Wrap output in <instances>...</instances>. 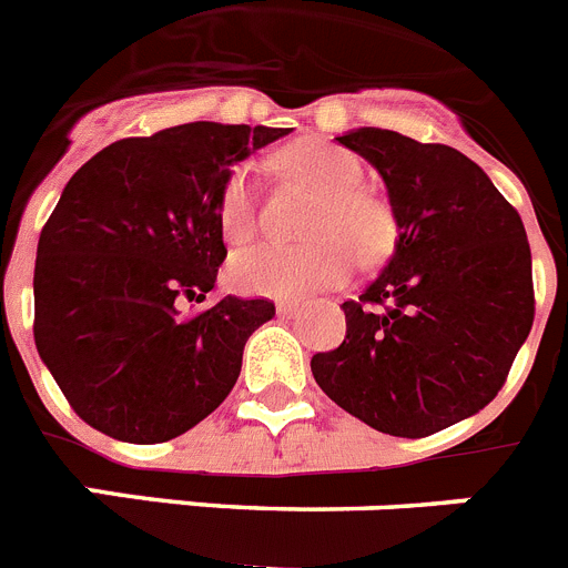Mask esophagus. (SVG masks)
Wrapping results in <instances>:
<instances>
[{
	"instance_id": "34e87169",
	"label": "esophagus",
	"mask_w": 568,
	"mask_h": 568,
	"mask_svg": "<svg viewBox=\"0 0 568 568\" xmlns=\"http://www.w3.org/2000/svg\"><path fill=\"white\" fill-rule=\"evenodd\" d=\"M300 308H303V305L294 303V300H280V303H277V314L280 316H294V314H300Z\"/></svg>"
}]
</instances>
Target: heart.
<instances>
[{"label":"heart","mask_w":568,"mask_h":568,"mask_svg":"<svg viewBox=\"0 0 568 568\" xmlns=\"http://www.w3.org/2000/svg\"><path fill=\"white\" fill-rule=\"evenodd\" d=\"M277 166L320 195L305 226V246H257L240 252L229 265L237 291L263 296H300L331 288L354 268L373 265L390 254L396 243V217L379 195L362 189L365 166L354 152L331 141L305 138L285 146ZM217 221L232 246H243L257 234V203L248 166H234L221 189Z\"/></svg>","instance_id":"b5f03b06"}]
</instances>
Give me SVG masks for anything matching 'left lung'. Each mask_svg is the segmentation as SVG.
<instances>
[{"instance_id":"obj_1","label":"left lung","mask_w":568,"mask_h":568,"mask_svg":"<svg viewBox=\"0 0 568 568\" xmlns=\"http://www.w3.org/2000/svg\"><path fill=\"white\" fill-rule=\"evenodd\" d=\"M379 170L398 223L385 272L345 300V339L314 354L325 396L373 430L424 438L489 405L532 331L518 209L453 146L393 130L339 135Z\"/></svg>"}]
</instances>
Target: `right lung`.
Here are the masks:
<instances>
[{
	"label": "right lung",
	"mask_w": 568,
	"mask_h": 568,
	"mask_svg": "<svg viewBox=\"0 0 568 568\" xmlns=\"http://www.w3.org/2000/svg\"><path fill=\"white\" fill-rule=\"evenodd\" d=\"M288 130L195 121L121 138L70 178L39 237L33 339L79 418L161 444L234 387L243 347L274 303L214 288L226 260L217 201L229 166Z\"/></svg>",
	"instance_id": "1"
}]
</instances>
